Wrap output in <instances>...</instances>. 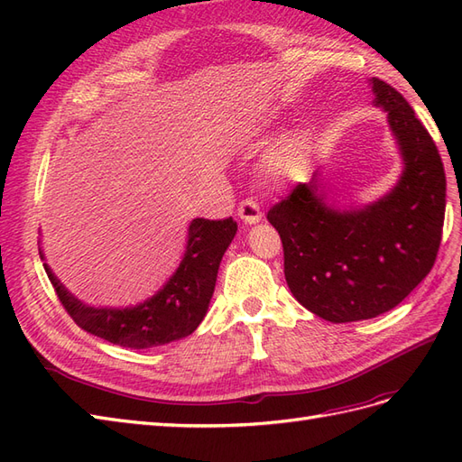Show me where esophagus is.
<instances>
[{
	"label": "esophagus",
	"instance_id": "34e87169",
	"mask_svg": "<svg viewBox=\"0 0 462 462\" xmlns=\"http://www.w3.org/2000/svg\"><path fill=\"white\" fill-rule=\"evenodd\" d=\"M236 216H239L245 223H248V226H254V223L262 219V212L254 200L241 202L239 208H236Z\"/></svg>",
	"mask_w": 462,
	"mask_h": 462
}]
</instances>
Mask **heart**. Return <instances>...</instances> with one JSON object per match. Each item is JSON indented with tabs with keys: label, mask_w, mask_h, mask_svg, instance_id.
<instances>
[{
	"label": "heart",
	"mask_w": 462,
	"mask_h": 462,
	"mask_svg": "<svg viewBox=\"0 0 462 462\" xmlns=\"http://www.w3.org/2000/svg\"><path fill=\"white\" fill-rule=\"evenodd\" d=\"M310 138L304 131H291L263 152L258 163V175L263 185L282 190L302 175L310 158Z\"/></svg>",
	"instance_id": "1"
}]
</instances>
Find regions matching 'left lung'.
<instances>
[{
    "label": "left lung",
    "instance_id": "obj_1",
    "mask_svg": "<svg viewBox=\"0 0 462 462\" xmlns=\"http://www.w3.org/2000/svg\"><path fill=\"white\" fill-rule=\"evenodd\" d=\"M368 85L401 153L395 187L370 204L339 208L316 171L268 212L292 297L333 324L395 309L430 273L441 243L447 183L438 148L395 88L380 79Z\"/></svg>",
    "mask_w": 462,
    "mask_h": 462
}]
</instances>
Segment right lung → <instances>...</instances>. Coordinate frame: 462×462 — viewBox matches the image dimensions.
Wrapping results in <instances>:
<instances>
[{"mask_svg": "<svg viewBox=\"0 0 462 462\" xmlns=\"http://www.w3.org/2000/svg\"><path fill=\"white\" fill-rule=\"evenodd\" d=\"M236 235L233 217L189 223L187 246L177 270L146 300L134 306H92L77 299L40 258L65 310L90 335L127 348H150L183 339L200 326L212 300L223 254Z\"/></svg>", "mask_w": 462, "mask_h": 462, "instance_id": "right-lung-1", "label": "right lung"}]
</instances>
